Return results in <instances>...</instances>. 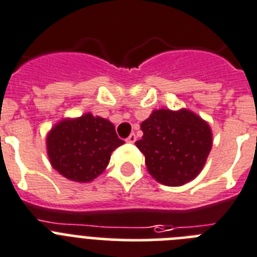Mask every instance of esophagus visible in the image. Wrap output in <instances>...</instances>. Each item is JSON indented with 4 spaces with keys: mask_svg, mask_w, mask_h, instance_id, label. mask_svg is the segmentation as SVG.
Masks as SVG:
<instances>
[{
    "mask_svg": "<svg viewBox=\"0 0 257 257\" xmlns=\"http://www.w3.org/2000/svg\"><path fill=\"white\" fill-rule=\"evenodd\" d=\"M136 140H137V137H136V135H135V133H132V135L129 136L128 138H126L125 141H126V142H129V144H135Z\"/></svg>",
    "mask_w": 257,
    "mask_h": 257,
    "instance_id": "obj_1",
    "label": "esophagus"
}]
</instances>
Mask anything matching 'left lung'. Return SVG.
<instances>
[{
    "label": "left lung",
    "mask_w": 257,
    "mask_h": 257,
    "mask_svg": "<svg viewBox=\"0 0 257 257\" xmlns=\"http://www.w3.org/2000/svg\"><path fill=\"white\" fill-rule=\"evenodd\" d=\"M141 129L136 146L156 181L181 186L199 175L212 149L211 128L200 116L186 108L154 110Z\"/></svg>",
    "instance_id": "obj_1"
}]
</instances>
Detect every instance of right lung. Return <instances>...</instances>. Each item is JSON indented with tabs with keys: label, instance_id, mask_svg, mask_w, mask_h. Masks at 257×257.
<instances>
[{
	"label": "right lung",
	"instance_id": "obj_1",
	"mask_svg": "<svg viewBox=\"0 0 257 257\" xmlns=\"http://www.w3.org/2000/svg\"><path fill=\"white\" fill-rule=\"evenodd\" d=\"M122 144L112 122L90 112L61 120L46 137L53 168L75 182H90L98 177L110 162L111 153Z\"/></svg>",
	"mask_w": 257,
	"mask_h": 257
}]
</instances>
